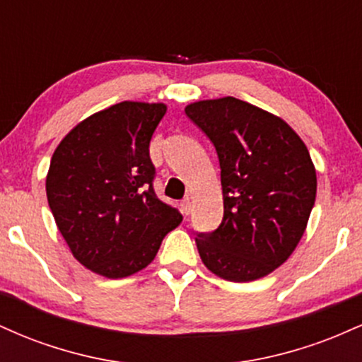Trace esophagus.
Segmentation results:
<instances>
[{"mask_svg": "<svg viewBox=\"0 0 362 362\" xmlns=\"http://www.w3.org/2000/svg\"><path fill=\"white\" fill-rule=\"evenodd\" d=\"M180 209H182V213H184L185 216H189L190 213H192V201H190L189 197L184 199V201L180 202Z\"/></svg>", "mask_w": 362, "mask_h": 362, "instance_id": "34e87169", "label": "esophagus"}]
</instances>
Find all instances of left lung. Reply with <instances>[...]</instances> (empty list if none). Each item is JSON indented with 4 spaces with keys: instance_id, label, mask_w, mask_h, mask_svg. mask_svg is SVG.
I'll list each match as a JSON object with an SVG mask.
<instances>
[{
    "instance_id": "1",
    "label": "left lung",
    "mask_w": 362,
    "mask_h": 362,
    "mask_svg": "<svg viewBox=\"0 0 362 362\" xmlns=\"http://www.w3.org/2000/svg\"><path fill=\"white\" fill-rule=\"evenodd\" d=\"M185 114L214 144L224 214L195 238L202 264L221 279L250 282L296 250L317 197L310 151L286 120L235 97L199 100Z\"/></svg>"
}]
</instances>
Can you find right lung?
Returning a JSON list of instances; mask_svg holds the SVG:
<instances>
[{
  "label": "right lung",
  "mask_w": 362,
  "mask_h": 362,
  "mask_svg": "<svg viewBox=\"0 0 362 362\" xmlns=\"http://www.w3.org/2000/svg\"><path fill=\"white\" fill-rule=\"evenodd\" d=\"M165 114V103H115L76 124L51 158L45 192L57 230L98 276L143 271L182 223L153 190L149 141Z\"/></svg>",
  "instance_id": "1"
}]
</instances>
